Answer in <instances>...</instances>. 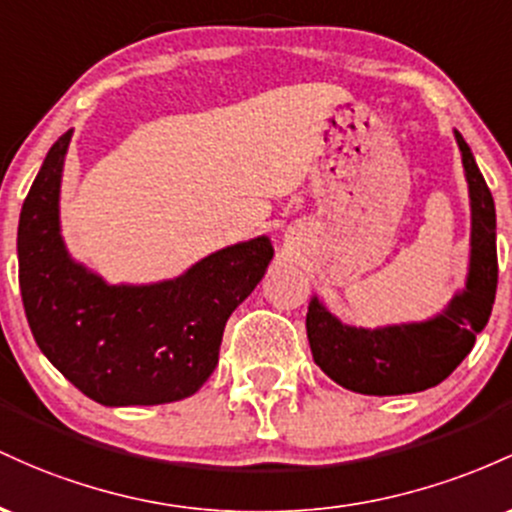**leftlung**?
I'll list each match as a JSON object with an SVG mask.
<instances>
[{
    "label": "left lung",
    "mask_w": 512,
    "mask_h": 512,
    "mask_svg": "<svg viewBox=\"0 0 512 512\" xmlns=\"http://www.w3.org/2000/svg\"><path fill=\"white\" fill-rule=\"evenodd\" d=\"M469 186L472 234L469 273L445 309L426 321L377 329L343 324L317 295L309 302L307 338L317 363L333 382L358 394L396 396L435 387L455 372L491 317L498 285L496 208L464 137L455 130Z\"/></svg>",
    "instance_id": "left-lung-1"
}]
</instances>
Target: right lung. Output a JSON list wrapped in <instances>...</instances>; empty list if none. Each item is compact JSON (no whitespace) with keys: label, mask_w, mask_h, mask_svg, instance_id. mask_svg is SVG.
Returning <instances> with one entry per match:
<instances>
[{"label":"right lung","mask_w":512,"mask_h":512,"mask_svg":"<svg viewBox=\"0 0 512 512\" xmlns=\"http://www.w3.org/2000/svg\"><path fill=\"white\" fill-rule=\"evenodd\" d=\"M72 130L50 147L19 217V285L45 358L103 406H154L198 392L220 358L229 314L273 258L266 234L200 258L179 278L111 285L74 261L60 232Z\"/></svg>","instance_id":"1"}]
</instances>
